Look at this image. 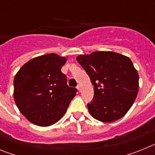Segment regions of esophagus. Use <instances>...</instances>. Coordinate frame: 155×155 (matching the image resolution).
Returning a JSON list of instances; mask_svg holds the SVG:
<instances>
[{
    "label": "esophagus",
    "instance_id": "esophagus-1",
    "mask_svg": "<svg viewBox=\"0 0 155 155\" xmlns=\"http://www.w3.org/2000/svg\"><path fill=\"white\" fill-rule=\"evenodd\" d=\"M77 88H78V91H81V86L80 84H78V87H77Z\"/></svg>",
    "mask_w": 155,
    "mask_h": 155
}]
</instances>
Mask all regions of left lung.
I'll list each match as a JSON object with an SVG mask.
<instances>
[{
    "mask_svg": "<svg viewBox=\"0 0 155 155\" xmlns=\"http://www.w3.org/2000/svg\"><path fill=\"white\" fill-rule=\"evenodd\" d=\"M81 64L94 85V98L87 109L103 123L122 118L130 109L139 89V76L129 57L111 51L80 55Z\"/></svg>",
    "mask_w": 155,
    "mask_h": 155,
    "instance_id": "8db88e82",
    "label": "left lung"
}]
</instances>
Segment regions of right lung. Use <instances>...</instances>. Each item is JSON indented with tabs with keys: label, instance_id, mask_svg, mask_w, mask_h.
<instances>
[{
	"label": "right lung",
	"instance_id": "add662e5",
	"mask_svg": "<svg viewBox=\"0 0 155 155\" xmlns=\"http://www.w3.org/2000/svg\"><path fill=\"white\" fill-rule=\"evenodd\" d=\"M67 59L50 53L25 64L14 79V98L21 114L39 127L53 125L65 114L78 90L67 84L61 68Z\"/></svg>",
	"mask_w": 155,
	"mask_h": 155
}]
</instances>
